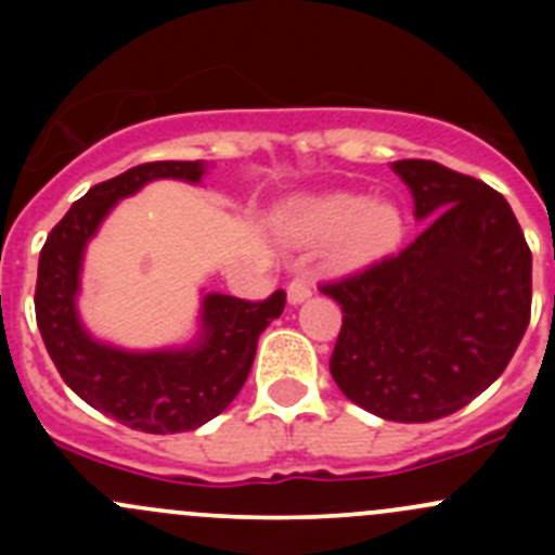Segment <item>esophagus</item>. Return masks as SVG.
<instances>
[{
    "label": "esophagus",
    "instance_id": "obj_1",
    "mask_svg": "<svg viewBox=\"0 0 555 555\" xmlns=\"http://www.w3.org/2000/svg\"><path fill=\"white\" fill-rule=\"evenodd\" d=\"M287 298H289V304H293V306L304 304L306 298H311V282H309V279L295 276L293 282H289V287H287Z\"/></svg>",
    "mask_w": 555,
    "mask_h": 555
}]
</instances>
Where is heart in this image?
Returning <instances> with one entry per match:
<instances>
[{
  "instance_id": "b5f03b06",
  "label": "heart",
  "mask_w": 555,
  "mask_h": 555,
  "mask_svg": "<svg viewBox=\"0 0 555 555\" xmlns=\"http://www.w3.org/2000/svg\"><path fill=\"white\" fill-rule=\"evenodd\" d=\"M287 231L298 238H333L330 260L354 268L378 260L402 236V217L389 201H362L360 195L333 193L295 206Z\"/></svg>"
}]
</instances>
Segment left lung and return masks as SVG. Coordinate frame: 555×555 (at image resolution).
Instances as JSON below:
<instances>
[{"label":"left lung","instance_id":"left-lung-1","mask_svg":"<svg viewBox=\"0 0 555 555\" xmlns=\"http://www.w3.org/2000/svg\"><path fill=\"white\" fill-rule=\"evenodd\" d=\"M424 231L397 255L319 284L344 311L338 389L386 422H435L489 389L531 317V251L511 204L435 160H395Z\"/></svg>","mask_w":555,"mask_h":555}]
</instances>
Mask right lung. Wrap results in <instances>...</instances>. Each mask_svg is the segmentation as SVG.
<instances>
[{
  "label": "right lung",
  "mask_w": 555,
  "mask_h": 555,
  "mask_svg": "<svg viewBox=\"0 0 555 555\" xmlns=\"http://www.w3.org/2000/svg\"><path fill=\"white\" fill-rule=\"evenodd\" d=\"M204 171V160H155L93 184L39 251L35 311L50 360L77 397L139 433H188L220 416L249 376L257 338L287 304L284 289L266 300L209 293L201 338L188 349H115L80 324L82 251L112 206L153 179L201 182Z\"/></svg>",
  "instance_id": "add662e5"
}]
</instances>
